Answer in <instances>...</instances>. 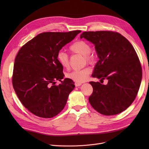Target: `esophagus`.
Wrapping results in <instances>:
<instances>
[{
  "mask_svg": "<svg viewBox=\"0 0 149 149\" xmlns=\"http://www.w3.org/2000/svg\"><path fill=\"white\" fill-rule=\"evenodd\" d=\"M81 83H77V82H75V86L76 87H77V86H81Z\"/></svg>",
  "mask_w": 149,
  "mask_h": 149,
  "instance_id": "esophagus-1",
  "label": "esophagus"
}]
</instances>
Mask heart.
I'll use <instances>...</instances> for the list:
<instances>
[{
  "label": "heart",
  "mask_w": 149,
  "mask_h": 149,
  "mask_svg": "<svg viewBox=\"0 0 149 149\" xmlns=\"http://www.w3.org/2000/svg\"><path fill=\"white\" fill-rule=\"evenodd\" d=\"M69 49L73 54H80L83 56L84 61L88 63H93L95 61V56L92 53L91 46L88 42L83 40H78L69 46ZM57 59L60 66L64 69H68L69 67V57L68 55L63 52H58ZM91 72V69L86 66L81 69L74 70L73 71L67 74L68 79L77 83H83L86 81Z\"/></svg>",
  "instance_id": "b5f03b06"
}]
</instances>
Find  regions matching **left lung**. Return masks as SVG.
<instances>
[{
	"instance_id": "left-lung-1",
	"label": "left lung",
	"mask_w": 149,
	"mask_h": 149,
	"mask_svg": "<svg viewBox=\"0 0 149 149\" xmlns=\"http://www.w3.org/2000/svg\"><path fill=\"white\" fill-rule=\"evenodd\" d=\"M83 37L95 45L99 58L92 77L108 81L106 85L89 82L93 88L91 105L104 115L122 112L134 102L142 79V68L134 48L113 31H88L81 34Z\"/></svg>"
}]
</instances>
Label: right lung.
<instances>
[{"label": "right lung", "mask_w": 149, "mask_h": 149, "mask_svg": "<svg viewBox=\"0 0 149 149\" xmlns=\"http://www.w3.org/2000/svg\"><path fill=\"white\" fill-rule=\"evenodd\" d=\"M80 32L40 33L19 51L14 60L13 86L22 104L35 115L52 118L64 109L75 85L69 79L61 81L63 68L57 56ZM56 80L62 84L55 85Z\"/></svg>", "instance_id": "add662e5"}]
</instances>
